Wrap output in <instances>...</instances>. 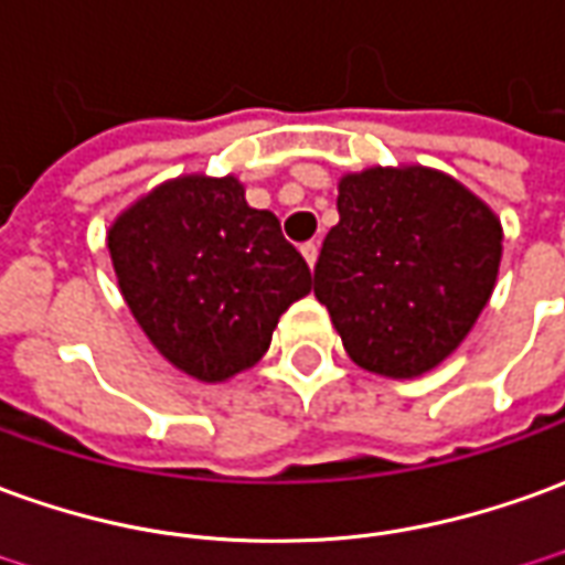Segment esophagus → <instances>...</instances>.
<instances>
[{"instance_id": "1", "label": "esophagus", "mask_w": 565, "mask_h": 565, "mask_svg": "<svg viewBox=\"0 0 565 565\" xmlns=\"http://www.w3.org/2000/svg\"><path fill=\"white\" fill-rule=\"evenodd\" d=\"M299 250H302V256H306V263H309L311 269H315V263H318V244H315V242L302 244Z\"/></svg>"}]
</instances>
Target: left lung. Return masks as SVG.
Masks as SVG:
<instances>
[{"label": "left lung", "mask_w": 565, "mask_h": 565, "mask_svg": "<svg viewBox=\"0 0 565 565\" xmlns=\"http://www.w3.org/2000/svg\"><path fill=\"white\" fill-rule=\"evenodd\" d=\"M315 296L358 366L428 373L459 349L492 296L502 223L447 173L366 168L339 180Z\"/></svg>", "instance_id": "left-lung-1"}]
</instances>
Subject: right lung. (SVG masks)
I'll list each match as a JSON object with an SVG mask.
<instances>
[{"label":"right lung","mask_w":565,"mask_h":565,"mask_svg":"<svg viewBox=\"0 0 565 565\" xmlns=\"http://www.w3.org/2000/svg\"><path fill=\"white\" fill-rule=\"evenodd\" d=\"M106 244L149 342L199 382L254 366L278 318L311 290L278 216L250 207L232 173L161 183L118 216Z\"/></svg>","instance_id":"add662e5"}]
</instances>
